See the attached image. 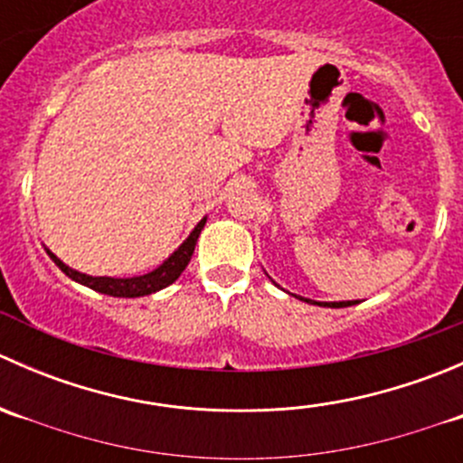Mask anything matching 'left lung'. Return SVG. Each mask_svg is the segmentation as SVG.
Segmentation results:
<instances>
[{"instance_id":"obj_1","label":"left lung","mask_w":463,"mask_h":463,"mask_svg":"<svg viewBox=\"0 0 463 463\" xmlns=\"http://www.w3.org/2000/svg\"><path fill=\"white\" fill-rule=\"evenodd\" d=\"M296 298H300V296H296ZM300 300H305V302H311V300H307V298H300ZM311 305L334 307V309H340V307H352V305H356V300H347V302H311Z\"/></svg>"}]
</instances>
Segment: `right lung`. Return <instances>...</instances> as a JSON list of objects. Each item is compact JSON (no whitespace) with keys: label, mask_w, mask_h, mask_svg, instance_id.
<instances>
[{"label":"right lung","mask_w":463,"mask_h":463,"mask_svg":"<svg viewBox=\"0 0 463 463\" xmlns=\"http://www.w3.org/2000/svg\"><path fill=\"white\" fill-rule=\"evenodd\" d=\"M203 226H205V217L197 223V226H194V231L190 232L188 240H185L184 244H181L179 249L170 255V258L163 261L158 269L149 270V273H145V275H137V278H93V275L80 273V270H73L71 266H67L62 260L55 258L51 250H46V253H49V258L58 264V269L62 270L64 275H69V278L76 279V282L93 288V291L105 293V296H114V298H141V296H149V293H156V291H161V288L170 287V284L175 282L181 273H184L190 258H193L194 246H197V240H199V235H202Z\"/></svg>","instance_id":"obj_1"}]
</instances>
